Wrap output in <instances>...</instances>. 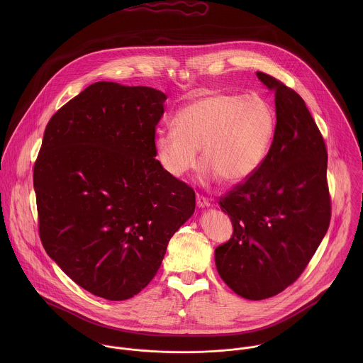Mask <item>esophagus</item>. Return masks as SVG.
Returning <instances> with one entry per match:
<instances>
[{"label":"esophagus","mask_w":363,"mask_h":363,"mask_svg":"<svg viewBox=\"0 0 363 363\" xmlns=\"http://www.w3.org/2000/svg\"><path fill=\"white\" fill-rule=\"evenodd\" d=\"M197 206L200 208L208 207V206H209V201H208V199H206L204 196L197 194Z\"/></svg>","instance_id":"1"}]
</instances>
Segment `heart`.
Instances as JSON below:
<instances>
[{
	"label": "heart",
	"instance_id": "b5f03b06",
	"mask_svg": "<svg viewBox=\"0 0 363 363\" xmlns=\"http://www.w3.org/2000/svg\"><path fill=\"white\" fill-rule=\"evenodd\" d=\"M174 124L159 130L154 141L157 160L169 174L182 177L194 170L201 148L204 176L236 184L250 177L268 154L277 116L259 95L213 92L180 108Z\"/></svg>",
	"mask_w": 363,
	"mask_h": 363
}]
</instances>
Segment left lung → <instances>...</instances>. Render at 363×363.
<instances>
[{"instance_id": "obj_1", "label": "left lung", "mask_w": 363, "mask_h": 363, "mask_svg": "<svg viewBox=\"0 0 363 363\" xmlns=\"http://www.w3.org/2000/svg\"><path fill=\"white\" fill-rule=\"evenodd\" d=\"M275 94L277 127L259 169L219 199L232 238L215 249L223 282L250 301L292 285L320 246L331 219L327 148L305 101L257 72Z\"/></svg>"}]
</instances>
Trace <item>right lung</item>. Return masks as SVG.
<instances>
[{"instance_id": "right-lung-1", "label": "right lung", "mask_w": 363, "mask_h": 363, "mask_svg": "<svg viewBox=\"0 0 363 363\" xmlns=\"http://www.w3.org/2000/svg\"><path fill=\"white\" fill-rule=\"evenodd\" d=\"M166 95L95 82L52 114L33 167L39 235L79 286L125 301L155 277L196 193L156 160Z\"/></svg>"}]
</instances>
